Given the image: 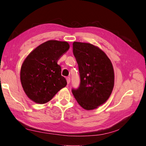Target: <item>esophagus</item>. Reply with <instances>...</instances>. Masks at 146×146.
I'll list each match as a JSON object with an SVG mask.
<instances>
[{
  "label": "esophagus",
  "instance_id": "esophagus-1",
  "mask_svg": "<svg viewBox=\"0 0 146 146\" xmlns=\"http://www.w3.org/2000/svg\"><path fill=\"white\" fill-rule=\"evenodd\" d=\"M66 81H67L68 84H69V83H70V77H66Z\"/></svg>",
  "mask_w": 146,
  "mask_h": 146
}]
</instances>
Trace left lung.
<instances>
[{
    "label": "left lung",
    "instance_id": "8db88e82",
    "mask_svg": "<svg viewBox=\"0 0 146 146\" xmlns=\"http://www.w3.org/2000/svg\"><path fill=\"white\" fill-rule=\"evenodd\" d=\"M73 49L80 76L79 88L72 90L74 97L84 109H96L106 102L112 92V63L101 49L90 43L74 42Z\"/></svg>",
    "mask_w": 146,
    "mask_h": 146
}]
</instances>
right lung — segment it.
I'll return each instance as SVG.
<instances>
[{"label": "right lung", "mask_w": 146, "mask_h": 146, "mask_svg": "<svg viewBox=\"0 0 146 146\" xmlns=\"http://www.w3.org/2000/svg\"><path fill=\"white\" fill-rule=\"evenodd\" d=\"M70 48L66 41L49 40L40 44L23 61L20 78L26 95L36 104H44L66 86L59 59Z\"/></svg>", "instance_id": "1"}]
</instances>
